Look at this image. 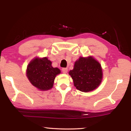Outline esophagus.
Segmentation results:
<instances>
[{
	"label": "esophagus",
	"mask_w": 131,
	"mask_h": 131,
	"mask_svg": "<svg viewBox=\"0 0 131 131\" xmlns=\"http://www.w3.org/2000/svg\"><path fill=\"white\" fill-rule=\"evenodd\" d=\"M68 70V69L67 68H62V73H64V74H66V73H67Z\"/></svg>",
	"instance_id": "1"
}]
</instances>
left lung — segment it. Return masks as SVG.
<instances>
[{"label":"left lung","mask_w":131,"mask_h":131,"mask_svg":"<svg viewBox=\"0 0 131 131\" xmlns=\"http://www.w3.org/2000/svg\"><path fill=\"white\" fill-rule=\"evenodd\" d=\"M69 74L73 79L75 87L83 92L92 91L99 87L103 77L101 64L91 56L80 57Z\"/></svg>","instance_id":"obj_1"}]
</instances>
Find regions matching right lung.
<instances>
[{
	"mask_svg": "<svg viewBox=\"0 0 131 131\" xmlns=\"http://www.w3.org/2000/svg\"><path fill=\"white\" fill-rule=\"evenodd\" d=\"M61 73L57 68H53L47 57H35L27 66L26 76L31 84L39 91H48L53 86L56 75Z\"/></svg>",
	"mask_w": 131,
	"mask_h": 131,
	"instance_id": "1",
	"label": "right lung"
}]
</instances>
